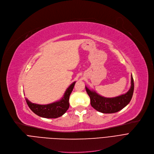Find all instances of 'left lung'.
<instances>
[{
  "instance_id": "left-lung-1",
  "label": "left lung",
  "mask_w": 154,
  "mask_h": 154,
  "mask_svg": "<svg viewBox=\"0 0 154 154\" xmlns=\"http://www.w3.org/2000/svg\"><path fill=\"white\" fill-rule=\"evenodd\" d=\"M85 89L90 97L91 104L94 109L103 114H112L124 109L131 100L134 89V79L132 75L131 86L128 92L116 97H104L94 91L90 90L87 86H85Z\"/></svg>"
}]
</instances>
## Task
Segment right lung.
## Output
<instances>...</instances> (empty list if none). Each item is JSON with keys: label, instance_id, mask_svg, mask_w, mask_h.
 Instances as JSON below:
<instances>
[{"label": "right lung", "instance_id": "add662e5", "mask_svg": "<svg viewBox=\"0 0 154 154\" xmlns=\"http://www.w3.org/2000/svg\"><path fill=\"white\" fill-rule=\"evenodd\" d=\"M76 82H73L64 93L63 97L59 101L46 105L32 103L27 99L26 102L30 110L40 117L48 119L58 118L63 116L69 107V97Z\"/></svg>", "mask_w": 154, "mask_h": 154}]
</instances>
